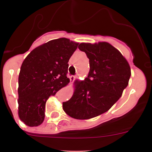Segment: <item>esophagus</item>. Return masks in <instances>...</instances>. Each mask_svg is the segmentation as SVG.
<instances>
[{
    "label": "esophagus",
    "instance_id": "1",
    "mask_svg": "<svg viewBox=\"0 0 152 152\" xmlns=\"http://www.w3.org/2000/svg\"><path fill=\"white\" fill-rule=\"evenodd\" d=\"M69 79H70V83H73V81H74L75 79H76V76H69Z\"/></svg>",
    "mask_w": 152,
    "mask_h": 152
}]
</instances>
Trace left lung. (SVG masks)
<instances>
[{
  "instance_id": "obj_1",
  "label": "left lung",
  "mask_w": 152,
  "mask_h": 152,
  "mask_svg": "<svg viewBox=\"0 0 152 152\" xmlns=\"http://www.w3.org/2000/svg\"><path fill=\"white\" fill-rule=\"evenodd\" d=\"M79 48L89 59L90 71L62 107L70 117L84 120L103 114L118 102L128 86L131 69L120 51L108 42L81 43Z\"/></svg>"
}]
</instances>
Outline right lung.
Masks as SVG:
<instances>
[{
	"label": "right lung",
	"instance_id": "right-lung-1",
	"mask_svg": "<svg viewBox=\"0 0 152 152\" xmlns=\"http://www.w3.org/2000/svg\"><path fill=\"white\" fill-rule=\"evenodd\" d=\"M78 45L66 38L53 39L31 50L23 62L18 78V114L28 126L43 122L48 99L70 82L68 61Z\"/></svg>",
	"mask_w": 152,
	"mask_h": 152
}]
</instances>
